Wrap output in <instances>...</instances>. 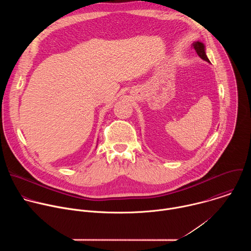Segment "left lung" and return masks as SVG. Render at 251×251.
<instances>
[{
  "instance_id": "8db88e82",
  "label": "left lung",
  "mask_w": 251,
  "mask_h": 251,
  "mask_svg": "<svg viewBox=\"0 0 251 251\" xmlns=\"http://www.w3.org/2000/svg\"><path fill=\"white\" fill-rule=\"evenodd\" d=\"M193 48L195 49V50L197 51L198 55H199L201 59H203V60L209 62V59L207 58V56H206V54H205L204 45H203L202 43H201V42H195V43L193 44Z\"/></svg>"
}]
</instances>
